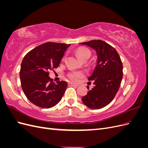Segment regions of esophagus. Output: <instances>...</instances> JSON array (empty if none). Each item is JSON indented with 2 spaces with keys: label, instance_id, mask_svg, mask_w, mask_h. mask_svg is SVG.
<instances>
[{
  "label": "esophagus",
  "instance_id": "esophagus-1",
  "mask_svg": "<svg viewBox=\"0 0 148 148\" xmlns=\"http://www.w3.org/2000/svg\"><path fill=\"white\" fill-rule=\"evenodd\" d=\"M69 86H72V87H77V86H78V85L72 83H69Z\"/></svg>",
  "mask_w": 148,
  "mask_h": 148
}]
</instances>
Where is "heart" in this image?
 Segmentation results:
<instances>
[{
    "mask_svg": "<svg viewBox=\"0 0 148 148\" xmlns=\"http://www.w3.org/2000/svg\"><path fill=\"white\" fill-rule=\"evenodd\" d=\"M77 56L82 60H87L91 56V52L88 49L83 47H80L78 48L76 51ZM84 77V73L82 71H71L68 75V77L72 82H77L80 78Z\"/></svg>",
    "mask_w": 148,
    "mask_h": 148,
    "instance_id": "obj_1",
    "label": "heart"
}]
</instances>
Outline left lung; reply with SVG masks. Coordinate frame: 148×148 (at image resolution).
Wrapping results in <instances>:
<instances>
[{
	"instance_id": "obj_1",
	"label": "left lung",
	"mask_w": 148,
	"mask_h": 148,
	"mask_svg": "<svg viewBox=\"0 0 148 148\" xmlns=\"http://www.w3.org/2000/svg\"><path fill=\"white\" fill-rule=\"evenodd\" d=\"M96 51L97 64L89 81L94 86L82 97L83 104L92 109H101L114 99L123 78V65L115 49L102 40L79 43Z\"/></svg>"
}]
</instances>
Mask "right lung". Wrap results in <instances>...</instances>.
Segmentation results:
<instances>
[{
	"mask_svg": "<svg viewBox=\"0 0 148 148\" xmlns=\"http://www.w3.org/2000/svg\"><path fill=\"white\" fill-rule=\"evenodd\" d=\"M70 46L48 42L32 49L24 57L20 71L21 88L33 104L41 108H51L63 97L68 84L64 81L52 83L49 71L59 66Z\"/></svg>",
	"mask_w": 148,
	"mask_h": 148,
	"instance_id": "obj_1",
	"label": "right lung"
}]
</instances>
